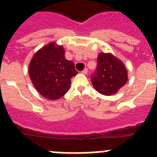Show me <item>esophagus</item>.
<instances>
[{"instance_id":"34e87169","label":"esophagus","mask_w":157,"mask_h":157,"mask_svg":"<svg viewBox=\"0 0 157 157\" xmlns=\"http://www.w3.org/2000/svg\"><path fill=\"white\" fill-rule=\"evenodd\" d=\"M87 72H88V69L87 68H85L83 71H81V73L85 74V75H86V74H87Z\"/></svg>"}]
</instances>
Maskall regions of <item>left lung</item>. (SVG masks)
<instances>
[{
    "label": "left lung",
    "instance_id": "1",
    "mask_svg": "<svg viewBox=\"0 0 157 157\" xmlns=\"http://www.w3.org/2000/svg\"><path fill=\"white\" fill-rule=\"evenodd\" d=\"M97 67L91 75V81L98 93L112 95L126 83L127 70L119 59L110 54L101 53Z\"/></svg>",
    "mask_w": 157,
    "mask_h": 157
}]
</instances>
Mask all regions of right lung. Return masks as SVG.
<instances>
[{"mask_svg": "<svg viewBox=\"0 0 157 157\" xmlns=\"http://www.w3.org/2000/svg\"><path fill=\"white\" fill-rule=\"evenodd\" d=\"M77 74L72 61L64 56L62 46L54 43L45 45L33 56L29 64V76L38 92L45 98L55 100L65 94L71 79Z\"/></svg>", "mask_w": 157, "mask_h": 157, "instance_id": "1", "label": "right lung"}]
</instances>
